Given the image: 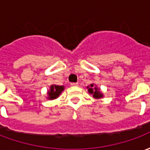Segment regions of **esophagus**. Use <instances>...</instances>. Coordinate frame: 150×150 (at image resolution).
<instances>
[{
    "label": "esophagus",
    "mask_w": 150,
    "mask_h": 150,
    "mask_svg": "<svg viewBox=\"0 0 150 150\" xmlns=\"http://www.w3.org/2000/svg\"><path fill=\"white\" fill-rule=\"evenodd\" d=\"M71 85L72 87H77V86L79 85V83H71Z\"/></svg>",
    "instance_id": "obj_1"
}]
</instances>
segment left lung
<instances>
[{"instance_id": "1", "label": "left lung", "mask_w": 150, "mask_h": 150, "mask_svg": "<svg viewBox=\"0 0 150 150\" xmlns=\"http://www.w3.org/2000/svg\"><path fill=\"white\" fill-rule=\"evenodd\" d=\"M88 92L92 95L95 99H101L104 97V94L100 91V88H97V86L94 83H91L87 87Z\"/></svg>"}]
</instances>
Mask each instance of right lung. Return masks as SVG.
<instances>
[{
    "instance_id": "obj_1",
    "label": "right lung",
    "mask_w": 150,
    "mask_h": 150,
    "mask_svg": "<svg viewBox=\"0 0 150 150\" xmlns=\"http://www.w3.org/2000/svg\"><path fill=\"white\" fill-rule=\"evenodd\" d=\"M64 90V86H59V85L52 84L50 87V90L47 91V96L48 100H55L61 95L62 91Z\"/></svg>"
}]
</instances>
